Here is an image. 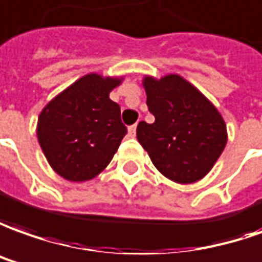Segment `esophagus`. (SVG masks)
<instances>
[{"mask_svg":"<svg viewBox=\"0 0 262 262\" xmlns=\"http://www.w3.org/2000/svg\"><path fill=\"white\" fill-rule=\"evenodd\" d=\"M135 131H137V124H134V125H131V127L128 128V135L129 137H135Z\"/></svg>","mask_w":262,"mask_h":262,"instance_id":"esophagus-1","label":"esophagus"}]
</instances>
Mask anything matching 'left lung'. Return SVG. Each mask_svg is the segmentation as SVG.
Listing matches in <instances>:
<instances>
[{"label":"left lung","mask_w":262,"mask_h":262,"mask_svg":"<svg viewBox=\"0 0 262 262\" xmlns=\"http://www.w3.org/2000/svg\"><path fill=\"white\" fill-rule=\"evenodd\" d=\"M152 124L141 121L137 138L155 168L177 184L203 180L223 154L228 134L217 107L178 74L144 75Z\"/></svg>","instance_id":"left-lung-1"}]
</instances>
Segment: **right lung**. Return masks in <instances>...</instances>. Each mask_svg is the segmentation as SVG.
Here are the masks:
<instances>
[{
  "label": "right lung",
  "instance_id": "1",
  "mask_svg": "<svg viewBox=\"0 0 262 262\" xmlns=\"http://www.w3.org/2000/svg\"><path fill=\"white\" fill-rule=\"evenodd\" d=\"M122 81L124 75L86 74L41 110L38 142L50 167L64 180L90 181L113 160L127 128L110 93Z\"/></svg>",
  "mask_w": 262,
  "mask_h": 262
}]
</instances>
